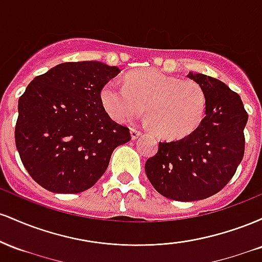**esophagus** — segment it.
<instances>
[{
	"label": "esophagus",
	"mask_w": 262,
	"mask_h": 262,
	"mask_svg": "<svg viewBox=\"0 0 262 262\" xmlns=\"http://www.w3.org/2000/svg\"><path fill=\"white\" fill-rule=\"evenodd\" d=\"M141 134V132L139 130V129H135V128H132L130 129V135H132V139H137L138 137Z\"/></svg>",
	"instance_id": "esophagus-1"
}]
</instances>
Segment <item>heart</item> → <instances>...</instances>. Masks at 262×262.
I'll return each mask as SVG.
<instances>
[{
    "instance_id": "heart-1",
    "label": "heart",
    "mask_w": 262,
    "mask_h": 262,
    "mask_svg": "<svg viewBox=\"0 0 262 262\" xmlns=\"http://www.w3.org/2000/svg\"><path fill=\"white\" fill-rule=\"evenodd\" d=\"M102 103L114 121L124 123L146 116L155 132L167 139L191 134L206 113V93L193 80H181L158 70L129 74L124 83L108 81L101 92Z\"/></svg>"
}]
</instances>
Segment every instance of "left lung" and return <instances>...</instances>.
I'll return each mask as SVG.
<instances>
[{"label":"left lung","instance_id":"1","mask_svg":"<svg viewBox=\"0 0 262 262\" xmlns=\"http://www.w3.org/2000/svg\"><path fill=\"white\" fill-rule=\"evenodd\" d=\"M206 93V113L187 137L159 143L145 172L164 197L181 202L208 198L230 181L243 160L248 122L242 98L214 77L189 73Z\"/></svg>","mask_w":262,"mask_h":262}]
</instances>
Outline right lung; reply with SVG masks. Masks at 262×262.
Returning <instances> with one entry per match:
<instances>
[{
  "label": "right lung",
  "instance_id": "1",
  "mask_svg": "<svg viewBox=\"0 0 262 262\" xmlns=\"http://www.w3.org/2000/svg\"><path fill=\"white\" fill-rule=\"evenodd\" d=\"M121 73L100 61L62 62L39 75L18 101L16 146L26 170L55 193H79L107 170L127 127L102 104L103 86Z\"/></svg>",
  "mask_w": 262,
  "mask_h": 262
}]
</instances>
